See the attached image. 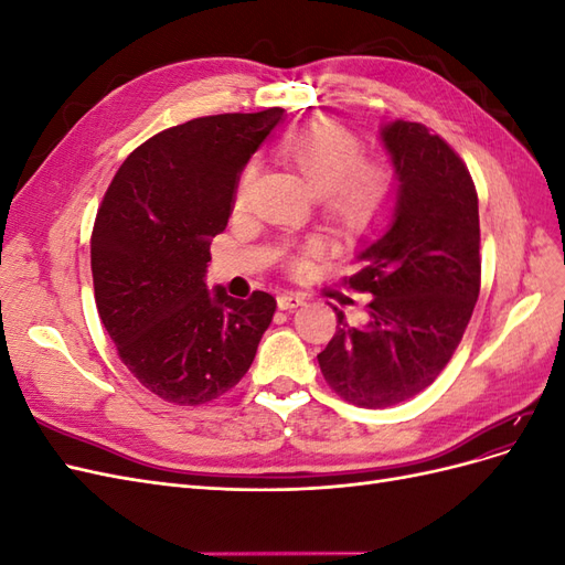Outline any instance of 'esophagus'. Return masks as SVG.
I'll return each instance as SVG.
<instances>
[{
  "label": "esophagus",
  "mask_w": 565,
  "mask_h": 565,
  "mask_svg": "<svg viewBox=\"0 0 565 565\" xmlns=\"http://www.w3.org/2000/svg\"><path fill=\"white\" fill-rule=\"evenodd\" d=\"M299 306H303V297L301 295L285 292V295L278 297V309L280 311H292V309H299Z\"/></svg>",
  "instance_id": "obj_1"
}]
</instances>
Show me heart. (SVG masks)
<instances>
[{"mask_svg": "<svg viewBox=\"0 0 565 565\" xmlns=\"http://www.w3.org/2000/svg\"><path fill=\"white\" fill-rule=\"evenodd\" d=\"M358 136L332 119L306 125L285 136L280 158L295 167L316 195H322L324 210L349 233H363L374 226L391 193L388 169L382 162L361 160ZM254 167H247L235 188V204L247 198Z\"/></svg>", "mask_w": 565, "mask_h": 565, "instance_id": "b5f03b06", "label": "heart"}]
</instances>
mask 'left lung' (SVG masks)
I'll return each instance as SVG.
<instances>
[{
  "instance_id": "left-lung-1",
  "label": "left lung",
  "mask_w": 565,
  "mask_h": 565,
  "mask_svg": "<svg viewBox=\"0 0 565 565\" xmlns=\"http://www.w3.org/2000/svg\"><path fill=\"white\" fill-rule=\"evenodd\" d=\"M396 174L386 226L365 237L347 280L370 292V318L351 328L334 306L337 334L318 365L341 398L391 407L417 396L448 365L481 289L478 195L469 169L417 122L380 127Z\"/></svg>"
}]
</instances>
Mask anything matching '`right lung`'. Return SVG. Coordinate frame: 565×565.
<instances>
[{
    "label": "right lung",
    "mask_w": 565,
    "mask_h": 565,
    "mask_svg": "<svg viewBox=\"0 0 565 565\" xmlns=\"http://www.w3.org/2000/svg\"><path fill=\"white\" fill-rule=\"evenodd\" d=\"M282 108L198 117L152 136L117 169L92 233L96 309L129 372L174 405L245 377L276 299L210 292L212 237L226 228L247 160Z\"/></svg>",
    "instance_id": "right-lung-1"
}]
</instances>
